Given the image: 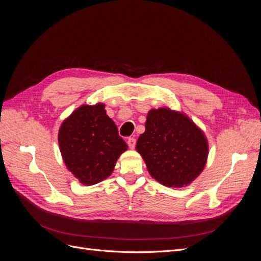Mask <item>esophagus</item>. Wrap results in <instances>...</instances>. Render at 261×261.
Listing matches in <instances>:
<instances>
[{"label": "esophagus", "instance_id": "34e87169", "mask_svg": "<svg viewBox=\"0 0 261 261\" xmlns=\"http://www.w3.org/2000/svg\"><path fill=\"white\" fill-rule=\"evenodd\" d=\"M127 145H128V147H129L130 149H134V148H135V145H136V139L133 138V137L128 138V139H127Z\"/></svg>", "mask_w": 261, "mask_h": 261}]
</instances>
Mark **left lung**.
Instances as JSON below:
<instances>
[{
	"label": "left lung",
	"mask_w": 261,
	"mask_h": 261,
	"mask_svg": "<svg viewBox=\"0 0 261 261\" xmlns=\"http://www.w3.org/2000/svg\"><path fill=\"white\" fill-rule=\"evenodd\" d=\"M136 150L155 180L179 188L188 186L203 171L209 145L204 133L185 113L159 108L148 112Z\"/></svg>",
	"instance_id": "left-lung-1"
}]
</instances>
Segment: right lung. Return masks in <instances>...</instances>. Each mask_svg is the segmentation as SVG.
Here are the masks:
<instances>
[{"mask_svg":"<svg viewBox=\"0 0 261 261\" xmlns=\"http://www.w3.org/2000/svg\"><path fill=\"white\" fill-rule=\"evenodd\" d=\"M105 103L84 105L66 117L59 129L60 151L66 168L84 185H94L112 174L127 150Z\"/></svg>","mask_w":261,"mask_h":261,"instance_id":"right-lung-1","label":"right lung"}]
</instances>
